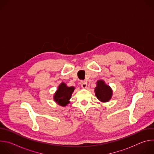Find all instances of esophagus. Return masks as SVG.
Masks as SVG:
<instances>
[{"mask_svg":"<svg viewBox=\"0 0 154 154\" xmlns=\"http://www.w3.org/2000/svg\"><path fill=\"white\" fill-rule=\"evenodd\" d=\"M80 85L83 88H86L87 86V83H86V82H85L84 80H82L80 82Z\"/></svg>","mask_w":154,"mask_h":154,"instance_id":"obj_1","label":"esophagus"}]
</instances>
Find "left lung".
<instances>
[{"instance_id":"8db88e82","label":"left lung","mask_w":154,"mask_h":154,"mask_svg":"<svg viewBox=\"0 0 154 154\" xmlns=\"http://www.w3.org/2000/svg\"><path fill=\"white\" fill-rule=\"evenodd\" d=\"M95 88V93L97 98L101 102H108L112 96V90L103 80L97 81Z\"/></svg>"}]
</instances>
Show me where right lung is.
Instances as JSON below:
<instances>
[{
    "label": "right lung",
    "mask_w": 154,
    "mask_h": 154,
    "mask_svg": "<svg viewBox=\"0 0 154 154\" xmlns=\"http://www.w3.org/2000/svg\"><path fill=\"white\" fill-rule=\"evenodd\" d=\"M74 87H68L65 83H62L60 85L54 95V100L61 106H66L69 103V100L74 92Z\"/></svg>",
    "instance_id": "1"
}]
</instances>
